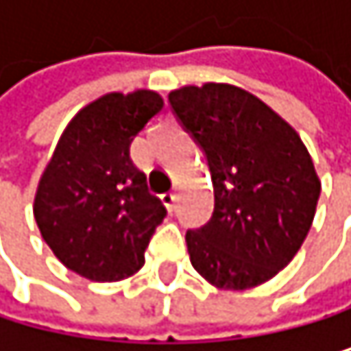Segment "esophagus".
Returning <instances> with one entry per match:
<instances>
[{
	"label": "esophagus",
	"instance_id": "esophagus-1",
	"mask_svg": "<svg viewBox=\"0 0 351 351\" xmlns=\"http://www.w3.org/2000/svg\"><path fill=\"white\" fill-rule=\"evenodd\" d=\"M177 199H179L177 191H168V193H164V195H162V202L166 204V208H168V210H174V206H177Z\"/></svg>",
	"mask_w": 351,
	"mask_h": 351
}]
</instances>
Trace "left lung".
I'll return each instance as SVG.
<instances>
[{
    "instance_id": "obj_1",
    "label": "left lung",
    "mask_w": 351,
    "mask_h": 351,
    "mask_svg": "<svg viewBox=\"0 0 351 351\" xmlns=\"http://www.w3.org/2000/svg\"><path fill=\"white\" fill-rule=\"evenodd\" d=\"M181 126L206 156L215 210L185 234L195 271L225 291L271 280L312 227L320 181L291 124L254 94L229 84L168 94Z\"/></svg>"
}]
</instances>
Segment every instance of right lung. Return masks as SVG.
<instances>
[{"mask_svg":"<svg viewBox=\"0 0 351 351\" xmlns=\"http://www.w3.org/2000/svg\"><path fill=\"white\" fill-rule=\"evenodd\" d=\"M162 107L154 90L111 92L86 105L39 179L33 215L42 238L64 267L88 280L136 274L166 217L130 160V143Z\"/></svg>","mask_w":351,"mask_h":351,"instance_id":"right-lung-1","label":"right lung"}]
</instances>
